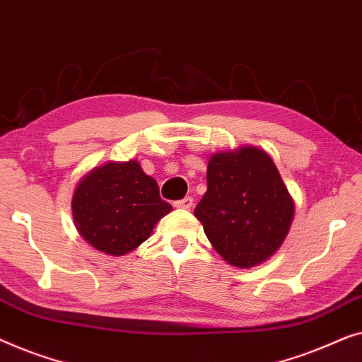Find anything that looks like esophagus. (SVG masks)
Returning <instances> with one entry per match:
<instances>
[{
    "mask_svg": "<svg viewBox=\"0 0 362 362\" xmlns=\"http://www.w3.org/2000/svg\"><path fill=\"white\" fill-rule=\"evenodd\" d=\"M192 205H193V198L192 197H185V198H182V200L175 202V206L183 208V210H190Z\"/></svg>",
    "mask_w": 362,
    "mask_h": 362,
    "instance_id": "1",
    "label": "esophagus"
}]
</instances>
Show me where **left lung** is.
Masks as SVG:
<instances>
[{
    "mask_svg": "<svg viewBox=\"0 0 362 362\" xmlns=\"http://www.w3.org/2000/svg\"><path fill=\"white\" fill-rule=\"evenodd\" d=\"M206 183L195 216L216 252L236 267L271 257L293 220V202L271 157L256 147L215 154Z\"/></svg>",
    "mask_w": 362,
    "mask_h": 362,
    "instance_id": "left-lung-1",
    "label": "left lung"
}]
</instances>
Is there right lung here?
I'll list each match as a JSON object with an SVG mask.
<instances>
[{
  "label": "right lung",
  "instance_id": "1",
  "mask_svg": "<svg viewBox=\"0 0 362 362\" xmlns=\"http://www.w3.org/2000/svg\"><path fill=\"white\" fill-rule=\"evenodd\" d=\"M172 205L159 185L136 160L110 162L91 170L74 193L72 211L78 233L95 249L123 256L144 243Z\"/></svg>",
  "mask_w": 362,
  "mask_h": 362
}]
</instances>
